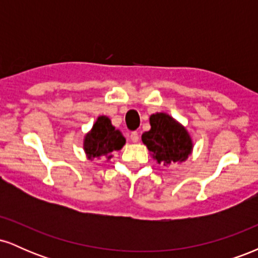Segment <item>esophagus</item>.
I'll return each instance as SVG.
<instances>
[{
	"label": "esophagus",
	"mask_w": 258,
	"mask_h": 258,
	"mask_svg": "<svg viewBox=\"0 0 258 258\" xmlns=\"http://www.w3.org/2000/svg\"><path fill=\"white\" fill-rule=\"evenodd\" d=\"M130 138H131V141L133 142V143H137L138 139H139L138 132H137V131H133V132L131 133V136H130Z\"/></svg>",
	"instance_id": "esophagus-1"
}]
</instances>
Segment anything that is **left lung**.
Wrapping results in <instances>:
<instances>
[{
	"label": "left lung",
	"mask_w": 258,
	"mask_h": 258,
	"mask_svg": "<svg viewBox=\"0 0 258 258\" xmlns=\"http://www.w3.org/2000/svg\"><path fill=\"white\" fill-rule=\"evenodd\" d=\"M152 128L142 135V141L158 164L170 165L186 160L193 149L186 130L170 115L156 112L150 116Z\"/></svg>",
	"instance_id": "8db88e82"
}]
</instances>
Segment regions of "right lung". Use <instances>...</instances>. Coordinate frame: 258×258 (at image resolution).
Segmentation results:
<instances>
[{"label":"right lung","mask_w":258,"mask_h":258,"mask_svg":"<svg viewBox=\"0 0 258 258\" xmlns=\"http://www.w3.org/2000/svg\"><path fill=\"white\" fill-rule=\"evenodd\" d=\"M125 143L122 133L115 130L109 117L99 116L91 132L86 135L84 148L88 159L105 156L109 160L112 156L111 153L120 150Z\"/></svg>","instance_id":"1"}]
</instances>
